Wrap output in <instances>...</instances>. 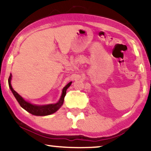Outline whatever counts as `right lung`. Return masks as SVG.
I'll return each instance as SVG.
<instances>
[{
    "label": "right lung",
    "mask_w": 151,
    "mask_h": 151,
    "mask_svg": "<svg viewBox=\"0 0 151 151\" xmlns=\"http://www.w3.org/2000/svg\"><path fill=\"white\" fill-rule=\"evenodd\" d=\"M11 79H12V74H10V76L8 79V83H9V86L10 88V90L12 91V93L14 94V97H15L16 100L19 103L20 106L23 108L24 110H26L27 112H29L31 114L34 115H38V116H44V115H51L52 113H54L55 112L58 110L62 105H63L64 102V98H65L66 93H67V89L69 87L72 82H69V84H67L63 89V93L60 98L58 102L55 104H49L46 105H41V106H38V105H34L31 104L29 102L27 101L22 98L17 92L15 91L12 88L11 85Z\"/></svg>",
    "instance_id": "add662e5"
}]
</instances>
